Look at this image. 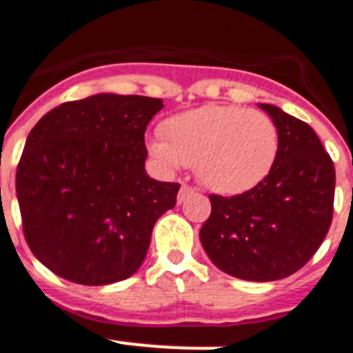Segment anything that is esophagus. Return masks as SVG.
Instances as JSON below:
<instances>
[{
  "label": "esophagus",
  "instance_id": "1",
  "mask_svg": "<svg viewBox=\"0 0 353 353\" xmlns=\"http://www.w3.org/2000/svg\"><path fill=\"white\" fill-rule=\"evenodd\" d=\"M194 188L188 185H181V188H179V194H177V203H183L186 199V197L190 196V194H194Z\"/></svg>",
  "mask_w": 353,
  "mask_h": 353
}]
</instances>
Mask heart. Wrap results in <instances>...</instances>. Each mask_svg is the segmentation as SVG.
<instances>
[{
    "mask_svg": "<svg viewBox=\"0 0 353 353\" xmlns=\"http://www.w3.org/2000/svg\"><path fill=\"white\" fill-rule=\"evenodd\" d=\"M163 139L148 143L165 172L196 165L212 192L234 196L259 185L276 165L279 132L265 112L236 105H205L168 117Z\"/></svg>",
    "mask_w": 353,
    "mask_h": 353,
    "instance_id": "obj_1",
    "label": "heart"
}]
</instances>
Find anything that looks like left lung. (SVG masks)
<instances>
[{
  "label": "left lung",
  "mask_w": 353,
  "mask_h": 353,
  "mask_svg": "<svg viewBox=\"0 0 353 353\" xmlns=\"http://www.w3.org/2000/svg\"><path fill=\"white\" fill-rule=\"evenodd\" d=\"M279 154L257 186L232 197L212 194L199 239L228 276L277 281L296 274L325 241L334 216L335 168L310 125L274 105Z\"/></svg>",
  "instance_id": "obj_1"
}]
</instances>
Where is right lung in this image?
Segmentation results:
<instances>
[{
  "instance_id": "1",
  "label": "right lung",
  "mask_w": 353,
  "mask_h": 353,
  "mask_svg": "<svg viewBox=\"0 0 353 353\" xmlns=\"http://www.w3.org/2000/svg\"><path fill=\"white\" fill-rule=\"evenodd\" d=\"M157 97L96 94L52 108L30 130L16 172L23 234L63 279L101 286L136 274L179 183L145 172Z\"/></svg>"
}]
</instances>
